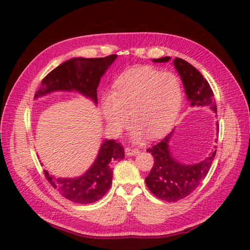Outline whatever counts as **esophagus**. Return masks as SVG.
<instances>
[{"instance_id": "esophagus-1", "label": "esophagus", "mask_w": 250, "mask_h": 250, "mask_svg": "<svg viewBox=\"0 0 250 250\" xmlns=\"http://www.w3.org/2000/svg\"><path fill=\"white\" fill-rule=\"evenodd\" d=\"M139 152H140V149H139V148H136V147H126L125 148V155L129 156V157L137 155Z\"/></svg>"}]
</instances>
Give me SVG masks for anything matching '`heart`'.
<instances>
[{
	"instance_id": "heart-1",
	"label": "heart",
	"mask_w": 250,
	"mask_h": 250,
	"mask_svg": "<svg viewBox=\"0 0 250 250\" xmlns=\"http://www.w3.org/2000/svg\"><path fill=\"white\" fill-rule=\"evenodd\" d=\"M182 103V88L176 76L148 67L125 71L113 83L110 97L102 100V115L113 131L131 122L137 136L150 139L166 132Z\"/></svg>"
}]
</instances>
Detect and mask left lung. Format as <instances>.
Listing matches in <instances>:
<instances>
[{
	"instance_id": "8db88e82",
	"label": "left lung",
	"mask_w": 250,
	"mask_h": 250,
	"mask_svg": "<svg viewBox=\"0 0 250 250\" xmlns=\"http://www.w3.org/2000/svg\"><path fill=\"white\" fill-rule=\"evenodd\" d=\"M169 57L153 59V62H167ZM174 65L178 71L192 106H210L217 111L214 92L203 75L180 58H175ZM173 132L158 144L148 148L147 151L153 157V166L145 182L148 189L157 198L167 202H176L191 194L199 187L213 163L216 150L198 164H183L172 157L168 149V141Z\"/></svg>"
}]
</instances>
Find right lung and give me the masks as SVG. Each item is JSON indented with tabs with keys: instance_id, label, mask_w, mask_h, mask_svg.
<instances>
[{
	"instance_id": "add662e5",
	"label": "right lung",
	"mask_w": 250,
	"mask_h": 250,
	"mask_svg": "<svg viewBox=\"0 0 250 250\" xmlns=\"http://www.w3.org/2000/svg\"><path fill=\"white\" fill-rule=\"evenodd\" d=\"M116 55L105 58H74L63 62L47 74L34 97L56 90H76L98 102L97 89L100 78L115 61ZM125 158V149L120 143L105 141L101 146L93 166L78 178H56L43 169L46 179L68 201L77 204H89L102 199L111 186L113 167Z\"/></svg>"
}]
</instances>
